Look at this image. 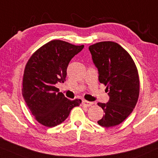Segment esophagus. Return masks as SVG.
<instances>
[{
    "label": "esophagus",
    "mask_w": 158,
    "mask_h": 158,
    "mask_svg": "<svg viewBox=\"0 0 158 158\" xmlns=\"http://www.w3.org/2000/svg\"><path fill=\"white\" fill-rule=\"evenodd\" d=\"M93 104V102H88V101H86V100H83L82 101V105L85 106V107H90Z\"/></svg>",
    "instance_id": "34e87169"
}]
</instances>
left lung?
Wrapping results in <instances>:
<instances>
[{"instance_id": "left-lung-1", "label": "left lung", "mask_w": 158, "mask_h": 158, "mask_svg": "<svg viewBox=\"0 0 158 158\" xmlns=\"http://www.w3.org/2000/svg\"><path fill=\"white\" fill-rule=\"evenodd\" d=\"M89 50L98 68V80L107 87L110 96L107 103H98L104 113L98 123L104 127L117 126L130 115L138 102L140 81L135 63L115 42H99L90 45Z\"/></svg>"}]
</instances>
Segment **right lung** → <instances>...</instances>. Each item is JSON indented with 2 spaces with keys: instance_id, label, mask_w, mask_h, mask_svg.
<instances>
[{
  "instance_id": "1",
  "label": "right lung",
  "mask_w": 158,
  "mask_h": 158,
  "mask_svg": "<svg viewBox=\"0 0 158 158\" xmlns=\"http://www.w3.org/2000/svg\"><path fill=\"white\" fill-rule=\"evenodd\" d=\"M83 48L84 45L54 40L38 48L28 60L22 94L35 118L43 126L60 124L81 103V99H68L55 85L64 83L70 61Z\"/></svg>"
}]
</instances>
